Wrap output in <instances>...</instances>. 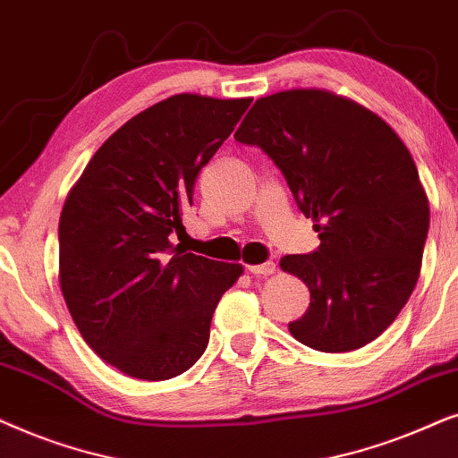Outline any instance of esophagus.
<instances>
[{
  "mask_svg": "<svg viewBox=\"0 0 458 458\" xmlns=\"http://www.w3.org/2000/svg\"><path fill=\"white\" fill-rule=\"evenodd\" d=\"M247 270L255 274V276H270V274L276 272V264L274 261H266V264L259 266H247Z\"/></svg>",
  "mask_w": 458,
  "mask_h": 458,
  "instance_id": "1",
  "label": "esophagus"
}]
</instances>
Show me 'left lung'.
I'll list each match as a JSON object with an SVG mask.
<instances>
[{
    "instance_id": "8db88e82",
    "label": "left lung",
    "mask_w": 458,
    "mask_h": 458,
    "mask_svg": "<svg viewBox=\"0 0 458 458\" xmlns=\"http://www.w3.org/2000/svg\"><path fill=\"white\" fill-rule=\"evenodd\" d=\"M234 140L272 158L316 222L320 247L280 259L310 289L291 335L331 353L370 344L406 306L428 241L429 203L411 152L381 117L325 89L259 98Z\"/></svg>"
}]
</instances>
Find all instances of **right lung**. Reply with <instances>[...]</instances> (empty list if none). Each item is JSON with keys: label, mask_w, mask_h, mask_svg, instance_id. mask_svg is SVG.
<instances>
[{"label": "right lung", "mask_w": 458, "mask_h": 458, "mask_svg": "<svg viewBox=\"0 0 458 458\" xmlns=\"http://www.w3.org/2000/svg\"><path fill=\"white\" fill-rule=\"evenodd\" d=\"M251 98L178 94L146 108L98 148L60 213V289L91 350L144 381L203 356L217 301L242 266L174 245L200 169Z\"/></svg>", "instance_id": "obj_1"}]
</instances>
